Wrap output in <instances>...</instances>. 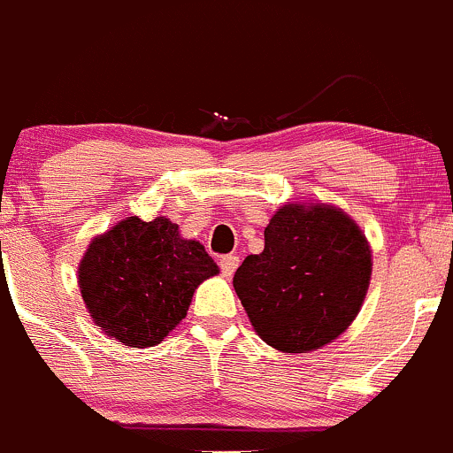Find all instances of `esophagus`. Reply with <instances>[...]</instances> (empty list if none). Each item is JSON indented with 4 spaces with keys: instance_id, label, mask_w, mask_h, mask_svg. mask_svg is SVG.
<instances>
[{
    "instance_id": "1",
    "label": "esophagus",
    "mask_w": 453,
    "mask_h": 453,
    "mask_svg": "<svg viewBox=\"0 0 453 453\" xmlns=\"http://www.w3.org/2000/svg\"><path fill=\"white\" fill-rule=\"evenodd\" d=\"M239 256H234V254H227V256H221V258H219V266H221V273L226 275V278H232V275H234V271L239 269Z\"/></svg>"
}]
</instances>
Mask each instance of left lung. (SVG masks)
Segmentation results:
<instances>
[{
    "mask_svg": "<svg viewBox=\"0 0 453 453\" xmlns=\"http://www.w3.org/2000/svg\"><path fill=\"white\" fill-rule=\"evenodd\" d=\"M369 280V245L345 212L288 203L265 227L263 254L236 269L234 290L266 345L306 354L349 327Z\"/></svg>",
    "mask_w": 453,
    "mask_h": 453,
    "instance_id": "obj_1",
    "label": "left lung"
}]
</instances>
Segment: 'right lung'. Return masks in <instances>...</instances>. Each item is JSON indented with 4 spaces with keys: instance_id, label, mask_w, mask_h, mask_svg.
Masks as SVG:
<instances>
[{
    "instance_id": "obj_1",
    "label": "right lung",
    "mask_w": 453,
    "mask_h": 453,
    "mask_svg": "<svg viewBox=\"0 0 453 453\" xmlns=\"http://www.w3.org/2000/svg\"><path fill=\"white\" fill-rule=\"evenodd\" d=\"M217 265L169 219L127 217L97 236L80 265V290L93 321L130 347H154L187 317L195 288Z\"/></svg>"
}]
</instances>
